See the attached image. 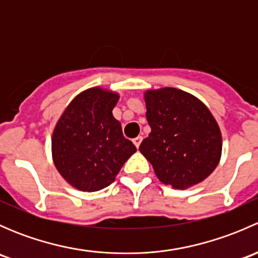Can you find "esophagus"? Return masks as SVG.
Returning <instances> with one entry per match:
<instances>
[{
    "mask_svg": "<svg viewBox=\"0 0 258 258\" xmlns=\"http://www.w3.org/2000/svg\"><path fill=\"white\" fill-rule=\"evenodd\" d=\"M141 141H142V137H136V139L132 140V142H134V145L136 146L137 148H139L140 145H141Z\"/></svg>",
    "mask_w": 258,
    "mask_h": 258,
    "instance_id": "esophagus-1",
    "label": "esophagus"
}]
</instances>
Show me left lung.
I'll return each instance as SVG.
<instances>
[{
  "label": "left lung",
  "mask_w": 258,
  "mask_h": 258,
  "mask_svg": "<svg viewBox=\"0 0 258 258\" xmlns=\"http://www.w3.org/2000/svg\"><path fill=\"white\" fill-rule=\"evenodd\" d=\"M146 118L151 127L140 152L162 183L186 189L206 179L222 155L220 126L207 106L173 87L147 90Z\"/></svg>",
  "instance_id": "obj_1"
}]
</instances>
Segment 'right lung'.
Wrapping results in <instances>:
<instances>
[{
	"label": "right lung",
	"instance_id": "obj_1",
	"mask_svg": "<svg viewBox=\"0 0 258 258\" xmlns=\"http://www.w3.org/2000/svg\"><path fill=\"white\" fill-rule=\"evenodd\" d=\"M118 100L113 91L87 88L69 103L54 126L52 160L59 175L76 189L95 192L110 186L136 152L112 114Z\"/></svg>",
	"mask_w": 258,
	"mask_h": 258
}]
</instances>
